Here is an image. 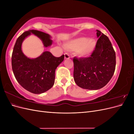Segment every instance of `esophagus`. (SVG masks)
Wrapping results in <instances>:
<instances>
[{
	"instance_id": "obj_1",
	"label": "esophagus",
	"mask_w": 134,
	"mask_h": 134,
	"mask_svg": "<svg viewBox=\"0 0 134 134\" xmlns=\"http://www.w3.org/2000/svg\"><path fill=\"white\" fill-rule=\"evenodd\" d=\"M64 57L65 59H69L70 58V55L68 53H65L64 54Z\"/></svg>"
}]
</instances>
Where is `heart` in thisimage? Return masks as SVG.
<instances>
[{
    "label": "heart",
    "instance_id": "obj_1",
    "mask_svg": "<svg viewBox=\"0 0 134 134\" xmlns=\"http://www.w3.org/2000/svg\"><path fill=\"white\" fill-rule=\"evenodd\" d=\"M96 42L94 40H89L86 37H81L72 40L65 44L64 47L70 51H76L80 57L86 58L90 56L94 50Z\"/></svg>",
    "mask_w": 134,
    "mask_h": 134
}]
</instances>
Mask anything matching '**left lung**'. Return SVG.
<instances>
[{
	"mask_svg": "<svg viewBox=\"0 0 134 134\" xmlns=\"http://www.w3.org/2000/svg\"><path fill=\"white\" fill-rule=\"evenodd\" d=\"M99 37L90 57L73 58L74 79L81 88L96 90L111 80L116 67V54L106 35L97 30Z\"/></svg>",
	"mask_w": 134,
	"mask_h": 134,
	"instance_id": "left-lung-1",
	"label": "left lung"
}]
</instances>
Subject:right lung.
Returning a JSON list of instances; mask_svg holds the SVG:
<instances>
[{"instance_id": "right-lung-1", "label": "right lung", "mask_w": 134, "mask_h": 134, "mask_svg": "<svg viewBox=\"0 0 134 134\" xmlns=\"http://www.w3.org/2000/svg\"><path fill=\"white\" fill-rule=\"evenodd\" d=\"M31 33L41 39L44 46L52 44L50 35L43 32L34 30L25 32L14 44L12 55V70L16 80L23 88L32 93L40 94L53 86L55 70L63 62L64 55L56 58L51 52L44 51L37 58H28L22 52L21 46L24 39Z\"/></svg>"}]
</instances>
